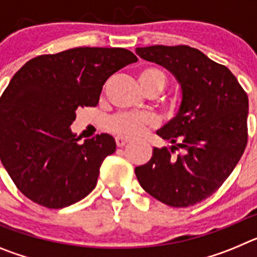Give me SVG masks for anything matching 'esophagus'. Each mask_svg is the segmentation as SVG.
<instances>
[{"label":"esophagus","mask_w":257,"mask_h":257,"mask_svg":"<svg viewBox=\"0 0 257 257\" xmlns=\"http://www.w3.org/2000/svg\"><path fill=\"white\" fill-rule=\"evenodd\" d=\"M128 142H130V139L127 136H115V144H117V147H123Z\"/></svg>","instance_id":"esophagus-1"}]
</instances>
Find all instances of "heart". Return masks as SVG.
<instances>
[{
	"mask_svg": "<svg viewBox=\"0 0 257 257\" xmlns=\"http://www.w3.org/2000/svg\"><path fill=\"white\" fill-rule=\"evenodd\" d=\"M139 82L144 91L149 88H158L161 91L167 82V76L160 68L147 67L140 70ZM157 123L158 119L152 113H123L108 122V130L119 136H138Z\"/></svg>",
	"mask_w": 257,
	"mask_h": 257,
	"instance_id": "obj_1",
	"label": "heart"
}]
</instances>
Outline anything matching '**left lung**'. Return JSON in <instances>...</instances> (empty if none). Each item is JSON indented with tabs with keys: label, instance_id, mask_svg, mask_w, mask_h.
Returning a JSON list of instances; mask_svg holds the SVG:
<instances>
[{
	"label": "left lung",
	"instance_id": "8db88e82",
	"mask_svg": "<svg viewBox=\"0 0 257 257\" xmlns=\"http://www.w3.org/2000/svg\"><path fill=\"white\" fill-rule=\"evenodd\" d=\"M136 54L174 74L181 87L179 110L157 135L170 149L153 148L135 167L140 185L171 207H188L216 192L247 145L248 97L234 74L189 46L138 47ZM183 153L173 156L175 150Z\"/></svg>",
	"mask_w": 257,
	"mask_h": 257
}]
</instances>
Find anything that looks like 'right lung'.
<instances>
[{"mask_svg":"<svg viewBox=\"0 0 257 257\" xmlns=\"http://www.w3.org/2000/svg\"><path fill=\"white\" fill-rule=\"evenodd\" d=\"M138 60L121 47H76L31 59L0 97V158L31 201L63 208L96 187L104 158L115 152L109 134L79 144L76 110L96 106L109 77Z\"/></svg>","mask_w":257,"mask_h":257,"instance_id":"right-lung-1","label":"right lung"}]
</instances>
